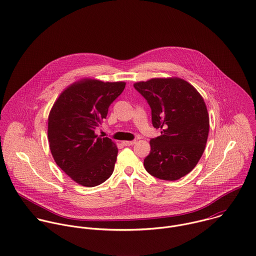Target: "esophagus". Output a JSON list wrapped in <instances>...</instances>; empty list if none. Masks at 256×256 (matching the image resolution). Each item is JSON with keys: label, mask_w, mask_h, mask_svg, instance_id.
Instances as JSON below:
<instances>
[{"label": "esophagus", "mask_w": 256, "mask_h": 256, "mask_svg": "<svg viewBox=\"0 0 256 256\" xmlns=\"http://www.w3.org/2000/svg\"><path fill=\"white\" fill-rule=\"evenodd\" d=\"M135 143H136L135 141H124V142H122V144L124 146H133Z\"/></svg>", "instance_id": "1"}]
</instances>
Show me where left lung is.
Returning <instances> with one entry per match:
<instances>
[{
    "label": "left lung",
    "instance_id": "1",
    "mask_svg": "<svg viewBox=\"0 0 256 256\" xmlns=\"http://www.w3.org/2000/svg\"><path fill=\"white\" fill-rule=\"evenodd\" d=\"M152 110V123L161 135L150 141L146 170L161 180H176L200 161L208 141L210 118L204 98L184 80L152 78L134 84Z\"/></svg>",
    "mask_w": 256,
    "mask_h": 256
}]
</instances>
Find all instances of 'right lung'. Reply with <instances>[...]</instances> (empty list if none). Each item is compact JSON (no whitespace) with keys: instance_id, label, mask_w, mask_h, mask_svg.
I'll list each match as a JSON object with an SVG mask.
<instances>
[{"instance_id":"obj_1","label":"right lung","mask_w":256,"mask_h":256,"mask_svg":"<svg viewBox=\"0 0 256 256\" xmlns=\"http://www.w3.org/2000/svg\"><path fill=\"white\" fill-rule=\"evenodd\" d=\"M126 84L82 80L68 86L54 102L48 137L56 165L74 182L95 186L113 172L118 154L115 143L95 134L110 104Z\"/></svg>"}]
</instances>
